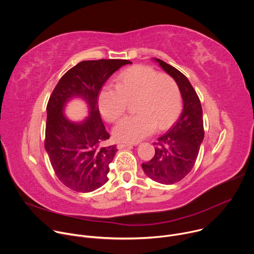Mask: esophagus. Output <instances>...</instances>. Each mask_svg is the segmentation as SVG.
I'll return each mask as SVG.
<instances>
[{
	"mask_svg": "<svg viewBox=\"0 0 254 254\" xmlns=\"http://www.w3.org/2000/svg\"><path fill=\"white\" fill-rule=\"evenodd\" d=\"M132 144L130 143H126V142H119L118 143V149L122 150V149H125V148H131Z\"/></svg>",
	"mask_w": 254,
	"mask_h": 254,
	"instance_id": "34e87169",
	"label": "esophagus"
}]
</instances>
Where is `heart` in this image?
Instances as JSON below:
<instances>
[{"mask_svg":"<svg viewBox=\"0 0 254 254\" xmlns=\"http://www.w3.org/2000/svg\"><path fill=\"white\" fill-rule=\"evenodd\" d=\"M128 101H135V116L121 120L114 127L115 137L124 142H137L152 134L156 127L166 129L182 111V94L169 75L148 66L124 71L118 85L101 88L98 107L107 122H116L127 111Z\"/></svg>","mask_w":254,"mask_h":254,"instance_id":"1","label":"heart"}]
</instances>
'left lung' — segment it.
<instances>
[{"mask_svg": "<svg viewBox=\"0 0 254 254\" xmlns=\"http://www.w3.org/2000/svg\"><path fill=\"white\" fill-rule=\"evenodd\" d=\"M153 59L178 83L183 111L172 127L158 137L154 158L141 164V168L156 182L170 185L185 178L195 165L204 138L203 112L200 99L188 78L166 62Z\"/></svg>", "mask_w": 254, "mask_h": 254, "instance_id": "8db88e82", "label": "left lung"}]
</instances>
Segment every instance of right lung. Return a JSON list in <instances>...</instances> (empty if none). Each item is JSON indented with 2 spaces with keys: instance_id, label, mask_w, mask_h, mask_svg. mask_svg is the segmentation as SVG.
<instances>
[{
  "instance_id": "obj_1",
  "label": "right lung",
  "mask_w": 254,
  "mask_h": 254,
  "mask_svg": "<svg viewBox=\"0 0 254 254\" xmlns=\"http://www.w3.org/2000/svg\"><path fill=\"white\" fill-rule=\"evenodd\" d=\"M129 60L100 59L82 61L60 78L47 104L45 150L61 182L71 190L92 192L107 181L110 164L118 151L116 144L105 146V130L98 110L100 88ZM82 99L89 116L80 122L69 120L64 107L72 99Z\"/></svg>"
}]
</instances>
